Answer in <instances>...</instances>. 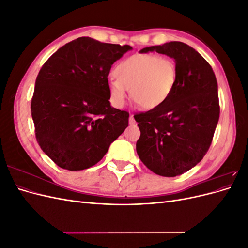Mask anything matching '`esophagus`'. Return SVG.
<instances>
[{
	"instance_id": "34e87169",
	"label": "esophagus",
	"mask_w": 248,
	"mask_h": 248,
	"mask_svg": "<svg viewBox=\"0 0 248 248\" xmlns=\"http://www.w3.org/2000/svg\"><path fill=\"white\" fill-rule=\"evenodd\" d=\"M129 124H130V125L136 124V120H134L133 115H130V116H129Z\"/></svg>"
}]
</instances>
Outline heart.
Segmentation results:
<instances>
[{
  "label": "heart",
  "mask_w": 248,
  "mask_h": 248,
  "mask_svg": "<svg viewBox=\"0 0 248 248\" xmlns=\"http://www.w3.org/2000/svg\"><path fill=\"white\" fill-rule=\"evenodd\" d=\"M108 79L111 103L122 108L129 90L130 98L144 109H155L166 102L177 82L174 61L156 55L138 54L120 62Z\"/></svg>",
  "instance_id": "heart-1"
}]
</instances>
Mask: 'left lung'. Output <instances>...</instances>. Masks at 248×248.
<instances>
[{
  "label": "left lung",
  "mask_w": 248,
  "mask_h": 248,
  "mask_svg": "<svg viewBox=\"0 0 248 248\" xmlns=\"http://www.w3.org/2000/svg\"><path fill=\"white\" fill-rule=\"evenodd\" d=\"M175 60L177 82L161 107L134 116L140 130L137 152L155 174L176 177L202 159L219 119L218 87L211 66L187 44L171 41L145 47Z\"/></svg>",
  "instance_id": "left-lung-1"
}]
</instances>
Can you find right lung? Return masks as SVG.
I'll use <instances>...</instances> for the list:
<instances>
[{
	"instance_id": "1",
	"label": "right lung",
	"mask_w": 248,
	"mask_h": 248,
	"mask_svg": "<svg viewBox=\"0 0 248 248\" xmlns=\"http://www.w3.org/2000/svg\"><path fill=\"white\" fill-rule=\"evenodd\" d=\"M131 49L79 37L42 66L32 118L40 148L60 168L95 166L128 126V112L110 106L108 77L111 65Z\"/></svg>"
}]
</instances>
